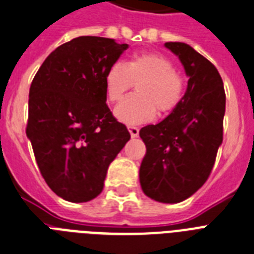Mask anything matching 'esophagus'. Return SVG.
<instances>
[{
  "instance_id": "34e87169",
  "label": "esophagus",
  "mask_w": 254,
  "mask_h": 254,
  "mask_svg": "<svg viewBox=\"0 0 254 254\" xmlns=\"http://www.w3.org/2000/svg\"><path fill=\"white\" fill-rule=\"evenodd\" d=\"M128 131L131 133V137H137L139 136V128L135 126H128Z\"/></svg>"
}]
</instances>
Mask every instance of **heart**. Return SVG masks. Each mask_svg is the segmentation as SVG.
<instances>
[{
  "mask_svg": "<svg viewBox=\"0 0 254 254\" xmlns=\"http://www.w3.org/2000/svg\"><path fill=\"white\" fill-rule=\"evenodd\" d=\"M137 84L136 96L126 98L114 110L118 121L139 125L152 121L158 110L167 114L177 108L186 92V77L174 70L163 54L137 52L126 64L115 62L105 75V92L110 102L121 101Z\"/></svg>",
  "mask_w": 254,
  "mask_h": 254,
  "instance_id": "b5f03b06",
  "label": "heart"
}]
</instances>
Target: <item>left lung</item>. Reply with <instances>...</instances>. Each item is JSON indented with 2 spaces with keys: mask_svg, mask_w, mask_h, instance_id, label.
<instances>
[{
  "mask_svg": "<svg viewBox=\"0 0 254 254\" xmlns=\"http://www.w3.org/2000/svg\"><path fill=\"white\" fill-rule=\"evenodd\" d=\"M165 47L179 57L188 87L162 122L140 129L146 153L139 177L148 197L175 204L200 190L210 175L223 140L226 93L221 75L204 56L184 43Z\"/></svg>",
  "mask_w": 254,
  "mask_h": 254,
  "instance_id": "obj_1",
  "label": "left lung"
}]
</instances>
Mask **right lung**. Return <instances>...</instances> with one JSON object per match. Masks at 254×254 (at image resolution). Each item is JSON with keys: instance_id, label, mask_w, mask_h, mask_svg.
I'll use <instances>...</instances> for the list:
<instances>
[{"instance_id": "obj_1", "label": "right lung", "mask_w": 254, "mask_h": 254, "mask_svg": "<svg viewBox=\"0 0 254 254\" xmlns=\"http://www.w3.org/2000/svg\"><path fill=\"white\" fill-rule=\"evenodd\" d=\"M127 48L113 39L76 37L52 52L33 77L26 133L40 173L64 200L97 197L109 165L131 137L105 92L109 67Z\"/></svg>"}]
</instances>
